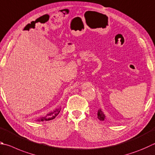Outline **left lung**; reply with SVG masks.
Returning a JSON list of instances; mask_svg holds the SVG:
<instances>
[{"instance_id": "left-lung-1", "label": "left lung", "mask_w": 155, "mask_h": 155, "mask_svg": "<svg viewBox=\"0 0 155 155\" xmlns=\"http://www.w3.org/2000/svg\"><path fill=\"white\" fill-rule=\"evenodd\" d=\"M97 118L100 120H104V119H105V115H104V114L103 113V112L102 111V110H101V109L98 110Z\"/></svg>"}]
</instances>
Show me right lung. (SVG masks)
<instances>
[{"instance_id": "add662e5", "label": "right lung", "mask_w": 155, "mask_h": 155, "mask_svg": "<svg viewBox=\"0 0 155 155\" xmlns=\"http://www.w3.org/2000/svg\"><path fill=\"white\" fill-rule=\"evenodd\" d=\"M60 110H61V108L55 109V110H53V112H49V114H47L46 116L42 117L41 118H39L38 119H37V121H43V120H52L53 119H55V118L58 116V114L60 113Z\"/></svg>"}]
</instances>
